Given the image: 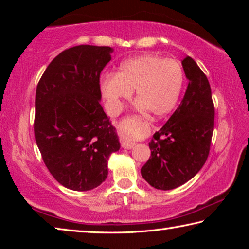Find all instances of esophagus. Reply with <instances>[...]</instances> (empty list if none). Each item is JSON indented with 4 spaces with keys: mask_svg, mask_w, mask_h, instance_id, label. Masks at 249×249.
I'll use <instances>...</instances> for the list:
<instances>
[{
    "mask_svg": "<svg viewBox=\"0 0 249 249\" xmlns=\"http://www.w3.org/2000/svg\"><path fill=\"white\" fill-rule=\"evenodd\" d=\"M121 144H122V147L125 149H132L135 146V142L126 140V138H124V137H121Z\"/></svg>",
    "mask_w": 249,
    "mask_h": 249,
    "instance_id": "obj_1",
    "label": "esophagus"
}]
</instances>
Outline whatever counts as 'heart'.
<instances>
[{"mask_svg":"<svg viewBox=\"0 0 249 249\" xmlns=\"http://www.w3.org/2000/svg\"><path fill=\"white\" fill-rule=\"evenodd\" d=\"M184 73L178 61L159 54L145 53L122 62L116 74L107 73L100 87L111 114H119L122 105L136 90V107L162 117L178 103L183 88ZM134 137V132L127 133Z\"/></svg>","mask_w":249,"mask_h":249,"instance_id":"heart-1","label":"heart"}]
</instances>
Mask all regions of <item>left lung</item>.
I'll return each mask as SVG.
<instances>
[{
	"label": "left lung",
	"instance_id": "left-lung-1",
	"mask_svg": "<svg viewBox=\"0 0 249 249\" xmlns=\"http://www.w3.org/2000/svg\"><path fill=\"white\" fill-rule=\"evenodd\" d=\"M187 91L178 108L149 142L141 169L151 187L172 190L192 179L206 161L214 129V104L206 75L191 57L182 61Z\"/></svg>",
	"mask_w": 249,
	"mask_h": 249
}]
</instances>
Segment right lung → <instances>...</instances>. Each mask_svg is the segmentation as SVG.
I'll return each mask as SVG.
<instances>
[{
  "label": "right lung",
  "instance_id": "right-lung-1",
  "mask_svg": "<svg viewBox=\"0 0 249 249\" xmlns=\"http://www.w3.org/2000/svg\"><path fill=\"white\" fill-rule=\"evenodd\" d=\"M112 53L107 46L66 49L37 84L36 144L50 174L70 190L99 187L107 177L108 157L121 147L100 104V74Z\"/></svg>",
  "mask_w": 249,
  "mask_h": 249
}]
</instances>
